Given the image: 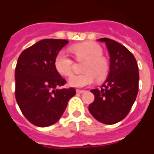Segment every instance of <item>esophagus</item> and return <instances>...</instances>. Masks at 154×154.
Instances as JSON below:
<instances>
[{
    "mask_svg": "<svg viewBox=\"0 0 154 154\" xmlns=\"http://www.w3.org/2000/svg\"><path fill=\"white\" fill-rule=\"evenodd\" d=\"M85 91H84V90H80V89H77V93H80V94H82V93H84V92H85Z\"/></svg>",
    "mask_w": 154,
    "mask_h": 154,
    "instance_id": "esophagus-1",
    "label": "esophagus"
}]
</instances>
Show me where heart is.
<instances>
[{
    "label": "heart",
    "mask_w": 154,
    "mask_h": 154,
    "mask_svg": "<svg viewBox=\"0 0 154 154\" xmlns=\"http://www.w3.org/2000/svg\"><path fill=\"white\" fill-rule=\"evenodd\" d=\"M71 51L77 61H85L82 67L84 73L72 76L69 85L84 87L97 81H103L109 74L110 64L103 55V49L95 42H84L71 47ZM54 68L63 77H70L73 70V61L64 52H59L54 62Z\"/></svg>",
    "instance_id": "obj_1"
}]
</instances>
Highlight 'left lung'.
<instances>
[{
    "label": "left lung",
    "mask_w": 154,
    "mask_h": 154,
    "mask_svg": "<svg viewBox=\"0 0 154 154\" xmlns=\"http://www.w3.org/2000/svg\"><path fill=\"white\" fill-rule=\"evenodd\" d=\"M104 42L109 51L110 73L100 89L91 91L95 100L89 106V111L98 121L113 125L129 114L139 91V67L134 56L128 48L108 38Z\"/></svg>",
    "instance_id": "1"
}]
</instances>
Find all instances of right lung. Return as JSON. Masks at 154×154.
<instances>
[{
    "mask_svg": "<svg viewBox=\"0 0 154 154\" xmlns=\"http://www.w3.org/2000/svg\"><path fill=\"white\" fill-rule=\"evenodd\" d=\"M68 43L46 38L22 52L15 67V99L22 114L38 127H48L63 116L73 87L58 89L66 80L55 70L54 58Z\"/></svg>",
    "mask_w": 154,
    "mask_h": 154,
    "instance_id": "add662e5",
    "label": "right lung"
}]
</instances>
